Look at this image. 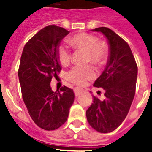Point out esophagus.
<instances>
[{
	"mask_svg": "<svg viewBox=\"0 0 152 152\" xmlns=\"http://www.w3.org/2000/svg\"><path fill=\"white\" fill-rule=\"evenodd\" d=\"M74 92H75V96H78L80 94H82L83 92V89L78 88V87H75L74 88Z\"/></svg>",
	"mask_w": 152,
	"mask_h": 152,
	"instance_id": "1",
	"label": "esophagus"
}]
</instances>
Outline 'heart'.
<instances>
[{
    "mask_svg": "<svg viewBox=\"0 0 152 152\" xmlns=\"http://www.w3.org/2000/svg\"><path fill=\"white\" fill-rule=\"evenodd\" d=\"M67 41L74 50L86 51V63H90L97 66H102L109 57L108 43L103 40H98V38L94 34H75L70 36ZM57 59L63 66L70 65L71 54L65 46L61 45L58 48ZM94 77V70L89 66L73 68L67 75V79L77 86H83Z\"/></svg>",
    "mask_w": 152,
    "mask_h": 152,
    "instance_id": "1",
    "label": "heart"
}]
</instances>
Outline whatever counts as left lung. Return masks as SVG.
Masks as SVG:
<instances>
[{
	"label": "left lung",
	"mask_w": 152,
	"mask_h": 152,
	"mask_svg": "<svg viewBox=\"0 0 152 152\" xmlns=\"http://www.w3.org/2000/svg\"><path fill=\"white\" fill-rule=\"evenodd\" d=\"M108 39L110 55L107 66L94 86L104 89V99L93 96V103L86 111L89 125L101 133L114 131L124 121L136 93L138 68L130 47L113 30L101 27Z\"/></svg>",
	"instance_id": "8db88e82"
}]
</instances>
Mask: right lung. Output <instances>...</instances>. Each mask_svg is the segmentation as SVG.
Masks as SVG:
<instances>
[{"instance_id":"obj_1","label":"right lung","mask_w":152,"mask_h":152,"mask_svg":"<svg viewBox=\"0 0 152 152\" xmlns=\"http://www.w3.org/2000/svg\"><path fill=\"white\" fill-rule=\"evenodd\" d=\"M69 33L65 28L48 25L26 43L18 70L21 93L28 113L39 128L51 131L61 127L69 115L75 94L66 86L52 91V77L61 71L57 50Z\"/></svg>"}]
</instances>
